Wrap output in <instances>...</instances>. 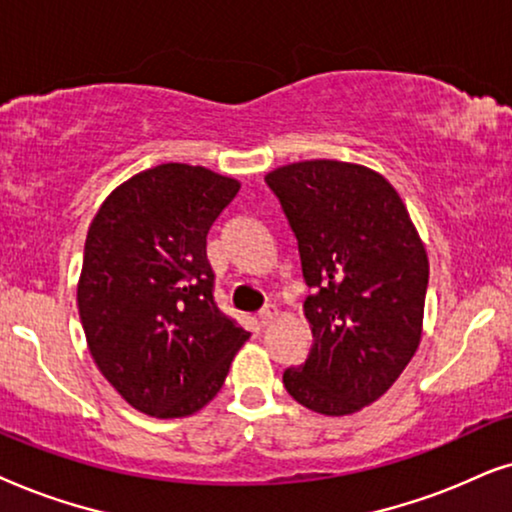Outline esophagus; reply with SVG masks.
<instances>
[{
	"mask_svg": "<svg viewBox=\"0 0 512 512\" xmlns=\"http://www.w3.org/2000/svg\"><path fill=\"white\" fill-rule=\"evenodd\" d=\"M276 316H278L276 306H274V304H267L260 313H257V320H260V325H269L271 320H274Z\"/></svg>",
	"mask_w": 512,
	"mask_h": 512,
	"instance_id": "1",
	"label": "esophagus"
}]
</instances>
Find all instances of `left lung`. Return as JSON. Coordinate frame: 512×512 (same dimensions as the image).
Returning <instances> with one entry per match:
<instances>
[{"label":"left lung","instance_id":"8db88e82","mask_svg":"<svg viewBox=\"0 0 512 512\" xmlns=\"http://www.w3.org/2000/svg\"><path fill=\"white\" fill-rule=\"evenodd\" d=\"M297 238L313 332L283 372L299 405L344 417L381 398L417 351L428 260L398 192L374 170L316 159L264 177Z\"/></svg>","mask_w":512,"mask_h":512}]
</instances>
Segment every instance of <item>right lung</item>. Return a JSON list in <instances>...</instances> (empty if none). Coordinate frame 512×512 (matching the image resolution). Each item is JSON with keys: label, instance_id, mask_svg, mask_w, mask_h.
I'll return each mask as SVG.
<instances>
[{"label": "right lung", "instance_id": "obj_1", "mask_svg": "<svg viewBox=\"0 0 512 512\" xmlns=\"http://www.w3.org/2000/svg\"><path fill=\"white\" fill-rule=\"evenodd\" d=\"M203 166L161 163L114 189L86 236L77 302L88 349L149 417L199 412L250 335L220 311L206 238L238 194Z\"/></svg>", "mask_w": 512, "mask_h": 512}]
</instances>
